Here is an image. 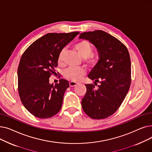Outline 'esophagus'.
Listing matches in <instances>:
<instances>
[{
	"instance_id": "obj_1",
	"label": "esophagus",
	"mask_w": 152,
	"mask_h": 152,
	"mask_svg": "<svg viewBox=\"0 0 152 152\" xmlns=\"http://www.w3.org/2000/svg\"><path fill=\"white\" fill-rule=\"evenodd\" d=\"M69 86H70V87H75V86H76L78 83H76V82H74V81H71V82L69 83Z\"/></svg>"
}]
</instances>
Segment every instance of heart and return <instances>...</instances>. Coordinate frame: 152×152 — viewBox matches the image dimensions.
<instances>
[{
    "label": "heart",
    "instance_id": "1",
    "mask_svg": "<svg viewBox=\"0 0 152 152\" xmlns=\"http://www.w3.org/2000/svg\"><path fill=\"white\" fill-rule=\"evenodd\" d=\"M75 48L81 57L91 65H95L97 63V59L91 55L93 52L92 45L87 41H82L75 45ZM65 49H62L58 57V61L61 63L63 61V56ZM85 75V70L81 67L71 66L64 72V76L71 81H79Z\"/></svg>",
    "mask_w": 152,
    "mask_h": 152
}]
</instances>
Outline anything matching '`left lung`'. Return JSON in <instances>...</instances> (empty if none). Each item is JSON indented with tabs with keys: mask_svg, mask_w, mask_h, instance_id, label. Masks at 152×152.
Segmentation results:
<instances>
[{
	"mask_svg": "<svg viewBox=\"0 0 152 152\" xmlns=\"http://www.w3.org/2000/svg\"><path fill=\"white\" fill-rule=\"evenodd\" d=\"M79 39L89 41L96 48L99 61L88 75L99 83L86 84L87 92L82 99L84 112L92 119H104L120 107L131 86V63L126 46L116 37L102 30L85 32Z\"/></svg>",
	"mask_w": 152,
	"mask_h": 152,
	"instance_id": "1",
	"label": "left lung"
}]
</instances>
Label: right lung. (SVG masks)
<instances>
[{"mask_svg":"<svg viewBox=\"0 0 152 152\" xmlns=\"http://www.w3.org/2000/svg\"><path fill=\"white\" fill-rule=\"evenodd\" d=\"M79 34L48 33L23 53L18 68L19 95L24 107L34 116L49 118L61 109L69 83L61 79L53 85L49 77L55 72L60 51Z\"/></svg>","mask_w":152,"mask_h":152,"instance_id":"add662e5","label":"right lung"}]
</instances>
